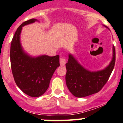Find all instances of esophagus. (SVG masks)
Wrapping results in <instances>:
<instances>
[{"label": "esophagus", "instance_id": "1", "mask_svg": "<svg viewBox=\"0 0 123 123\" xmlns=\"http://www.w3.org/2000/svg\"><path fill=\"white\" fill-rule=\"evenodd\" d=\"M66 62H67V60H66V59L64 57L60 58V63L61 66H65Z\"/></svg>", "mask_w": 123, "mask_h": 123}]
</instances>
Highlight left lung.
Listing matches in <instances>:
<instances>
[{"instance_id":"1","label":"left lung","mask_w":123,"mask_h":123,"mask_svg":"<svg viewBox=\"0 0 123 123\" xmlns=\"http://www.w3.org/2000/svg\"><path fill=\"white\" fill-rule=\"evenodd\" d=\"M105 28H109L106 26ZM115 63V49L113 47V57L109 65L102 70L91 71L86 69L71 54L66 63V84L74 96L84 97L99 92L108 81Z\"/></svg>"}]
</instances>
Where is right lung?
<instances>
[{
	"instance_id": "right-lung-1",
	"label": "right lung",
	"mask_w": 123,
	"mask_h": 123,
	"mask_svg": "<svg viewBox=\"0 0 123 123\" xmlns=\"http://www.w3.org/2000/svg\"><path fill=\"white\" fill-rule=\"evenodd\" d=\"M37 21L33 18L23 23L15 32L10 47L11 68L15 82L25 94L32 97L45 93L53 74L60 66L59 55L32 56L22 47L20 34L23 27Z\"/></svg>"
}]
</instances>
